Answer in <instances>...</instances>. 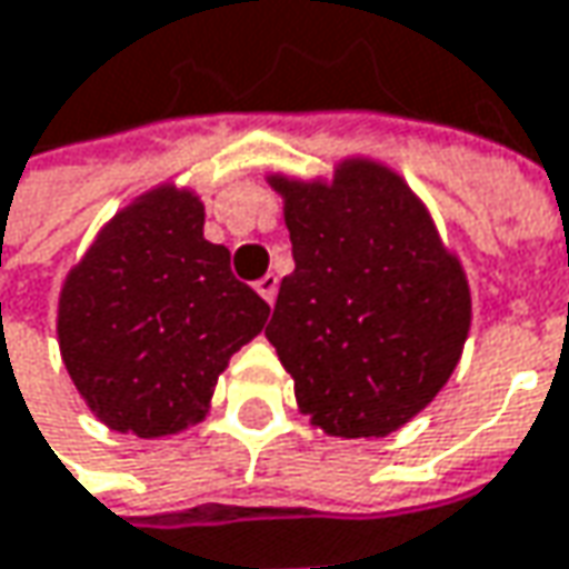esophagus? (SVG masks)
<instances>
[{
  "mask_svg": "<svg viewBox=\"0 0 569 569\" xmlns=\"http://www.w3.org/2000/svg\"><path fill=\"white\" fill-rule=\"evenodd\" d=\"M256 291L262 295V300L266 303H274V298H278V274H262L259 281H256Z\"/></svg>",
  "mask_w": 569,
  "mask_h": 569,
  "instance_id": "obj_1",
  "label": "esophagus"
}]
</instances>
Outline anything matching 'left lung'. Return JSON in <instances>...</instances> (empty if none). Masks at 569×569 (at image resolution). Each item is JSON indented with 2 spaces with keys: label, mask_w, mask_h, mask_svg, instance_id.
Here are the masks:
<instances>
[{
  "label": "left lung",
  "mask_w": 569,
  "mask_h": 569,
  "mask_svg": "<svg viewBox=\"0 0 569 569\" xmlns=\"http://www.w3.org/2000/svg\"><path fill=\"white\" fill-rule=\"evenodd\" d=\"M284 204L295 271L266 329L298 410L336 439H383L455 375L470 284L410 182L371 157L332 176H266Z\"/></svg>",
  "instance_id": "left-lung-1"
}]
</instances>
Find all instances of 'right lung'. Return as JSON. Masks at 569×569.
Instances as JSON below:
<instances>
[{
    "mask_svg": "<svg viewBox=\"0 0 569 569\" xmlns=\"http://www.w3.org/2000/svg\"><path fill=\"white\" fill-rule=\"evenodd\" d=\"M269 320V303L204 240L194 188L159 182L114 213L67 271L57 342L96 419L137 439L204 422L230 356Z\"/></svg>",
    "mask_w": 569,
    "mask_h": 569,
    "instance_id": "right-lung-1",
    "label": "right lung"
}]
</instances>
